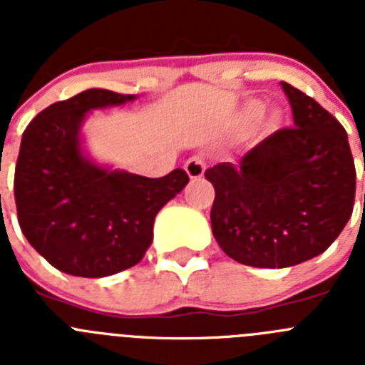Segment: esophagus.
Wrapping results in <instances>:
<instances>
[{"instance_id": "obj_1", "label": "esophagus", "mask_w": 365, "mask_h": 365, "mask_svg": "<svg viewBox=\"0 0 365 365\" xmlns=\"http://www.w3.org/2000/svg\"><path fill=\"white\" fill-rule=\"evenodd\" d=\"M185 170L186 173H188L190 179H201L202 175H205V170H206V160L202 155H193V157H190L188 160H186L185 164Z\"/></svg>"}]
</instances>
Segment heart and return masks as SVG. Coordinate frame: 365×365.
I'll return each mask as SVG.
<instances>
[{
    "label": "heart",
    "mask_w": 365,
    "mask_h": 365,
    "mask_svg": "<svg viewBox=\"0 0 365 365\" xmlns=\"http://www.w3.org/2000/svg\"><path fill=\"white\" fill-rule=\"evenodd\" d=\"M261 111V104L259 102H256V100H252V102H248L247 104V113L248 115H252V117H256V115H259Z\"/></svg>",
    "instance_id": "b5f03b06"
}]
</instances>
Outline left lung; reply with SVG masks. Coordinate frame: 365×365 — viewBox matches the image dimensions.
<instances>
[{
    "label": "left lung",
    "instance_id": "1",
    "mask_svg": "<svg viewBox=\"0 0 365 365\" xmlns=\"http://www.w3.org/2000/svg\"><path fill=\"white\" fill-rule=\"evenodd\" d=\"M294 125L282 128L205 177L215 188L212 232L248 267L285 269L325 252L353 214L356 170L344 125L282 82Z\"/></svg>",
    "mask_w": 365,
    "mask_h": 365
}]
</instances>
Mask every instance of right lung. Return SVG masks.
I'll return each instance as SVG.
<instances>
[{
	"label": "right lung",
	"instance_id": "add662e5",
	"mask_svg": "<svg viewBox=\"0 0 365 365\" xmlns=\"http://www.w3.org/2000/svg\"><path fill=\"white\" fill-rule=\"evenodd\" d=\"M135 98L87 89L38 113L21 137L14 172L19 228L40 256L71 276L104 278L137 265L153 241L155 215L188 185L180 168L150 179L83 155L87 113Z\"/></svg>",
	"mask_w": 365,
	"mask_h": 365
}]
</instances>
